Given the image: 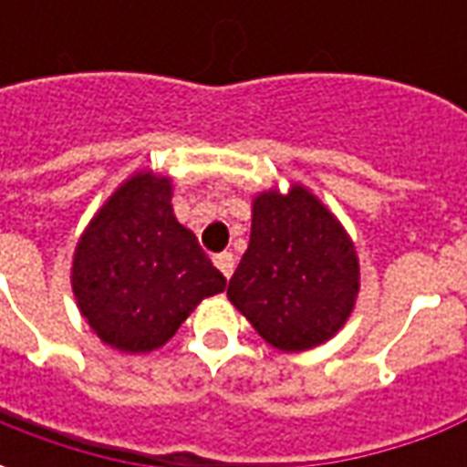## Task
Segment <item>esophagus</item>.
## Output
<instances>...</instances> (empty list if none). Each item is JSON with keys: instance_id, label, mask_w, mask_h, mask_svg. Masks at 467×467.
<instances>
[{"instance_id": "34e87169", "label": "esophagus", "mask_w": 467, "mask_h": 467, "mask_svg": "<svg viewBox=\"0 0 467 467\" xmlns=\"http://www.w3.org/2000/svg\"><path fill=\"white\" fill-rule=\"evenodd\" d=\"M214 265H217V270L224 275V277H230L234 273V254L233 253H217L213 257Z\"/></svg>"}]
</instances>
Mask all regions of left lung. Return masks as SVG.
<instances>
[{
  "mask_svg": "<svg viewBox=\"0 0 467 467\" xmlns=\"http://www.w3.org/2000/svg\"><path fill=\"white\" fill-rule=\"evenodd\" d=\"M358 257L317 197L293 187L254 200L250 244L227 297L265 340L307 350L330 340L358 297Z\"/></svg>",
  "mask_w": 467,
  "mask_h": 467,
  "instance_id": "left-lung-1",
  "label": "left lung"
}]
</instances>
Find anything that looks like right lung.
Returning a JSON list of instances; mask_svg holds the SVG:
<instances>
[{"mask_svg":"<svg viewBox=\"0 0 467 467\" xmlns=\"http://www.w3.org/2000/svg\"><path fill=\"white\" fill-rule=\"evenodd\" d=\"M172 187L152 174L124 182L77 244L72 287L99 340L122 352L164 345L224 275L170 204Z\"/></svg>","mask_w":467,"mask_h":467,"instance_id":"add662e5","label":"right lung"}]
</instances>
